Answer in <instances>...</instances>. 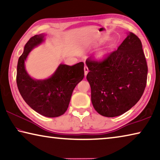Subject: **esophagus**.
<instances>
[{
  "mask_svg": "<svg viewBox=\"0 0 160 160\" xmlns=\"http://www.w3.org/2000/svg\"><path fill=\"white\" fill-rule=\"evenodd\" d=\"M84 70H85V76H86L87 74L88 73V71H89V70H88V68L85 66V67H84Z\"/></svg>",
  "mask_w": 160,
  "mask_h": 160,
  "instance_id": "obj_1",
  "label": "esophagus"
}]
</instances>
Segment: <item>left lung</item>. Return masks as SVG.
I'll use <instances>...</instances> for the list:
<instances>
[{"mask_svg": "<svg viewBox=\"0 0 160 160\" xmlns=\"http://www.w3.org/2000/svg\"><path fill=\"white\" fill-rule=\"evenodd\" d=\"M87 80L91 100L97 112L115 117L131 109L141 98L148 77V66L142 43L129 32L118 49L101 61L88 58Z\"/></svg>", "mask_w": 160, "mask_h": 160, "instance_id": "1", "label": "left lung"}]
</instances>
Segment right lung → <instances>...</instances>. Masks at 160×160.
<instances>
[{"mask_svg":"<svg viewBox=\"0 0 160 160\" xmlns=\"http://www.w3.org/2000/svg\"><path fill=\"white\" fill-rule=\"evenodd\" d=\"M45 36V34L34 35L27 42L18 59L16 81L21 96L32 109L53 118L66 112L75 86L84 78V63L72 66L61 63L48 78H32L25 69V61L30 51L44 42Z\"/></svg>","mask_w":160,"mask_h":160,"instance_id":"obj_1","label":"right lung"}]
</instances>
